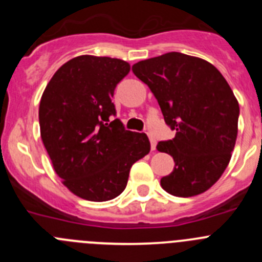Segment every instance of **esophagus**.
Listing matches in <instances>:
<instances>
[{
    "label": "esophagus",
    "mask_w": 262,
    "mask_h": 262,
    "mask_svg": "<svg viewBox=\"0 0 262 262\" xmlns=\"http://www.w3.org/2000/svg\"><path fill=\"white\" fill-rule=\"evenodd\" d=\"M149 142H151L152 151H155V148H156V139L152 138V136H149Z\"/></svg>",
    "instance_id": "obj_1"
}]
</instances>
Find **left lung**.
<instances>
[{
  "instance_id": "8db88e82",
  "label": "left lung",
  "mask_w": 262,
  "mask_h": 262,
  "mask_svg": "<svg viewBox=\"0 0 262 262\" xmlns=\"http://www.w3.org/2000/svg\"><path fill=\"white\" fill-rule=\"evenodd\" d=\"M148 85L165 123L176 129L157 151L170 155L174 169L161 186L176 196H194L221 178L237 138L239 102L226 78L206 60L168 52L133 66Z\"/></svg>"
}]
</instances>
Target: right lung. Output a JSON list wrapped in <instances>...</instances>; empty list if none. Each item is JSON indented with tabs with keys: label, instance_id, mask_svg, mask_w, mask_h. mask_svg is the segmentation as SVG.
Listing matches in <instances>:
<instances>
[{
	"label": "right lung",
	"instance_id": "add662e5",
	"mask_svg": "<svg viewBox=\"0 0 262 262\" xmlns=\"http://www.w3.org/2000/svg\"><path fill=\"white\" fill-rule=\"evenodd\" d=\"M124 60L82 55L60 67L39 105L40 136L56 174L77 196L105 202L126 189L134 163L149 154L145 134L124 128L111 98L129 72Z\"/></svg>",
	"mask_w": 262,
	"mask_h": 262
}]
</instances>
